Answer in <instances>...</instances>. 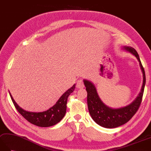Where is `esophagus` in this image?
Here are the masks:
<instances>
[{
    "label": "esophagus",
    "instance_id": "1",
    "mask_svg": "<svg viewBox=\"0 0 151 151\" xmlns=\"http://www.w3.org/2000/svg\"><path fill=\"white\" fill-rule=\"evenodd\" d=\"M76 87H77V88H79V89L84 87V83H83V80L81 78L78 79L76 81Z\"/></svg>",
    "mask_w": 151,
    "mask_h": 151
}]
</instances>
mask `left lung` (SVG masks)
<instances>
[{
    "mask_svg": "<svg viewBox=\"0 0 151 151\" xmlns=\"http://www.w3.org/2000/svg\"><path fill=\"white\" fill-rule=\"evenodd\" d=\"M124 49L131 52L138 59L143 73V84L141 92L131 104L118 109H113L107 106L101 100L94 84L89 80H83L87 93V106L91 116L97 124L103 127L115 128L126 124L137 112L142 103L146 80L144 68H143L137 51L134 48L124 46Z\"/></svg>",
    "mask_w": 151,
    "mask_h": 151,
    "instance_id": "1",
    "label": "left lung"
}]
</instances>
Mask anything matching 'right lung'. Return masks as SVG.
Listing matches in <instances>:
<instances>
[{
  "instance_id": "right-lung-1",
  "label": "right lung",
  "mask_w": 151,
  "mask_h": 151,
  "mask_svg": "<svg viewBox=\"0 0 151 151\" xmlns=\"http://www.w3.org/2000/svg\"><path fill=\"white\" fill-rule=\"evenodd\" d=\"M75 88V84L62 94L53 106L47 111L40 112V113H33V112L24 110L15 102L11 93H9L17 110L26 120L38 127H47L58 124L64 117L66 113V109H67L68 96L70 94L73 92Z\"/></svg>"
}]
</instances>
